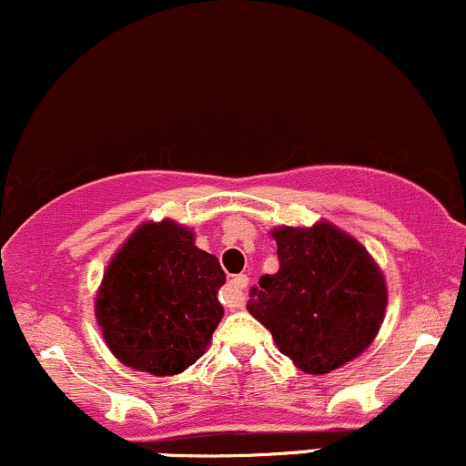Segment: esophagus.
Segmentation results:
<instances>
[{"label": "esophagus", "mask_w": 466, "mask_h": 466, "mask_svg": "<svg viewBox=\"0 0 466 466\" xmlns=\"http://www.w3.org/2000/svg\"><path fill=\"white\" fill-rule=\"evenodd\" d=\"M248 287V275H235L231 282L222 289V302L228 309H239L244 304V289Z\"/></svg>", "instance_id": "obj_1"}]
</instances>
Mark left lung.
<instances>
[{
  "label": "left lung",
  "instance_id": "obj_1",
  "mask_svg": "<svg viewBox=\"0 0 466 466\" xmlns=\"http://www.w3.org/2000/svg\"><path fill=\"white\" fill-rule=\"evenodd\" d=\"M279 271L262 275L248 313L279 353L309 375H324L371 347L389 293L373 255L329 219L275 227Z\"/></svg>",
  "mask_w": 466,
  "mask_h": 466
}]
</instances>
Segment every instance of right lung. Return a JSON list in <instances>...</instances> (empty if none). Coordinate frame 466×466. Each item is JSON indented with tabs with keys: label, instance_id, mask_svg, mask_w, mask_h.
<instances>
[{
	"label": "right lung",
	"instance_id": "right-lung-1",
	"mask_svg": "<svg viewBox=\"0 0 466 466\" xmlns=\"http://www.w3.org/2000/svg\"><path fill=\"white\" fill-rule=\"evenodd\" d=\"M227 282L218 258L195 247L175 219L139 224L117 248L95 295V319L111 353L157 378L187 371L211 344Z\"/></svg>",
	"mask_w": 466,
	"mask_h": 466
}]
</instances>
